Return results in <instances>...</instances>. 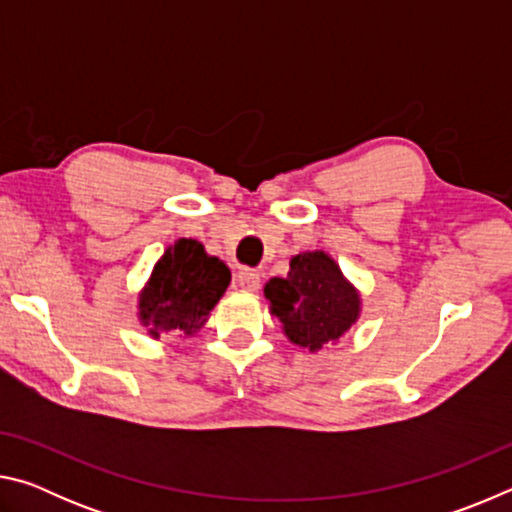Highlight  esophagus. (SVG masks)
<instances>
[{
  "label": "esophagus",
  "instance_id": "1",
  "mask_svg": "<svg viewBox=\"0 0 512 512\" xmlns=\"http://www.w3.org/2000/svg\"><path fill=\"white\" fill-rule=\"evenodd\" d=\"M235 280H237L239 287L246 289V291H257L259 289V273L253 271V268H248V266L239 268Z\"/></svg>",
  "mask_w": 512,
  "mask_h": 512
}]
</instances>
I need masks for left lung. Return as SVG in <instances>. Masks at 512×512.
I'll list each match as a JSON object with an SVG mask.
<instances>
[{"mask_svg": "<svg viewBox=\"0 0 512 512\" xmlns=\"http://www.w3.org/2000/svg\"><path fill=\"white\" fill-rule=\"evenodd\" d=\"M289 266L287 277L268 280L264 296L289 341L318 352L357 323L359 293L323 250L291 257Z\"/></svg>", "mask_w": 512, "mask_h": 512, "instance_id": "left-lung-1", "label": "left lung"}]
</instances>
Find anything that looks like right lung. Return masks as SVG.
<instances>
[{
  "label": "right lung",
  "instance_id": "1",
  "mask_svg": "<svg viewBox=\"0 0 512 512\" xmlns=\"http://www.w3.org/2000/svg\"><path fill=\"white\" fill-rule=\"evenodd\" d=\"M230 284V268L205 253L196 239H178L153 266L140 293V320L153 339L160 334L192 336Z\"/></svg>",
  "mask_w": 512,
  "mask_h": 512
}]
</instances>
